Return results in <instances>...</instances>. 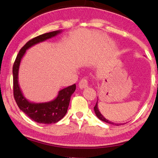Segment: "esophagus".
<instances>
[{
  "instance_id": "esophagus-1",
  "label": "esophagus",
  "mask_w": 158,
  "mask_h": 158,
  "mask_svg": "<svg viewBox=\"0 0 158 158\" xmlns=\"http://www.w3.org/2000/svg\"><path fill=\"white\" fill-rule=\"evenodd\" d=\"M79 88H81V89H83V88H88V78H86V77L82 78V79H81V81H79Z\"/></svg>"
}]
</instances>
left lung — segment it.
Listing matches in <instances>:
<instances>
[{
    "instance_id": "8db88e82",
    "label": "left lung",
    "mask_w": 158,
    "mask_h": 158,
    "mask_svg": "<svg viewBox=\"0 0 158 158\" xmlns=\"http://www.w3.org/2000/svg\"><path fill=\"white\" fill-rule=\"evenodd\" d=\"M94 111H95V114H96V115H97V117L99 119H100V120L103 121V122H106L107 123H109V124L116 125V126H119V125H120V124H118V123H115L110 122V121L108 120V119H106L104 117H103V115L100 113V111H99V108H98V101L97 102V103H96V106H94Z\"/></svg>"
}]
</instances>
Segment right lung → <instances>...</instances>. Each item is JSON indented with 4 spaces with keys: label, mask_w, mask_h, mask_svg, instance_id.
Segmentation results:
<instances>
[{
    "label": "right lung",
    "mask_w": 158,
    "mask_h": 158,
    "mask_svg": "<svg viewBox=\"0 0 158 158\" xmlns=\"http://www.w3.org/2000/svg\"><path fill=\"white\" fill-rule=\"evenodd\" d=\"M61 32V30H56V31L42 34L30 40L20 50L12 68L13 94L15 102L20 109L36 123L51 124V123L59 122L60 119H62L68 111L70 97L76 90V85H70L68 88L59 90L56 98L50 102L41 103L30 102L23 95L22 91L20 88L19 83V66L27 50L36 44H39L40 42L46 41L47 39H51L54 36L59 35Z\"/></svg>",
    "instance_id": "1"
}]
</instances>
